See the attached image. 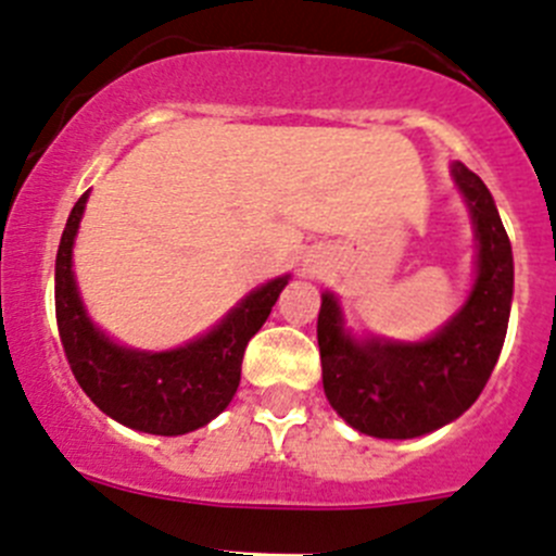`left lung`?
I'll use <instances>...</instances> for the list:
<instances>
[{
	"mask_svg": "<svg viewBox=\"0 0 556 556\" xmlns=\"http://www.w3.org/2000/svg\"><path fill=\"white\" fill-rule=\"evenodd\" d=\"M479 238V277L471 299L427 343H354L340 309L324 293L318 313L324 393L357 432L418 438L454 421L479 399L496 368L513 302V249L482 179L454 163Z\"/></svg>",
	"mask_w": 556,
	"mask_h": 556,
	"instance_id": "8db88e82",
	"label": "left lung"
}]
</instances>
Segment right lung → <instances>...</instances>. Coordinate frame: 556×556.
<instances>
[{"label": "right lung", "instance_id": "add662e5", "mask_svg": "<svg viewBox=\"0 0 556 556\" xmlns=\"http://www.w3.org/2000/svg\"><path fill=\"white\" fill-rule=\"evenodd\" d=\"M79 197L68 216L54 260V315L74 379L102 413L149 434H185L213 421L232 402L241 382L249 340L266 324L288 277L249 293L216 329L174 352L143 354L110 343L93 329L77 296L72 247L83 218Z\"/></svg>", "mask_w": 556, "mask_h": 556}]
</instances>
